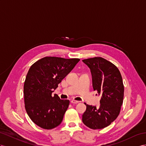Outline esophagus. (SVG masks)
I'll return each instance as SVG.
<instances>
[{
	"label": "esophagus",
	"mask_w": 146,
	"mask_h": 146,
	"mask_svg": "<svg viewBox=\"0 0 146 146\" xmlns=\"http://www.w3.org/2000/svg\"><path fill=\"white\" fill-rule=\"evenodd\" d=\"M71 102H72V104H78V102H79V101H78V100H72V101H71Z\"/></svg>",
	"instance_id": "1"
}]
</instances>
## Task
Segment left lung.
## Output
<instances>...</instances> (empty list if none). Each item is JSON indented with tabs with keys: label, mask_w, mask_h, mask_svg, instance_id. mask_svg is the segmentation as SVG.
<instances>
[{
	"label": "left lung",
	"mask_w": 146,
	"mask_h": 146,
	"mask_svg": "<svg viewBox=\"0 0 146 146\" xmlns=\"http://www.w3.org/2000/svg\"><path fill=\"white\" fill-rule=\"evenodd\" d=\"M91 70L92 86L101 96L99 107L86 106L83 115L84 124L93 129H102L117 118L124 96V86L119 70L113 63L102 57L83 60Z\"/></svg>",
	"instance_id": "8db88e82"
}]
</instances>
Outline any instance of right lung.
<instances>
[{
  "label": "right lung",
  "mask_w": 146,
  "mask_h": 146,
  "mask_svg": "<svg viewBox=\"0 0 146 146\" xmlns=\"http://www.w3.org/2000/svg\"><path fill=\"white\" fill-rule=\"evenodd\" d=\"M79 58L46 57L29 68L24 83L25 109L36 125L51 129L62 123L69 100H62L52 93L72 71Z\"/></svg>",
  "instance_id": "right-lung-1"
}]
</instances>
